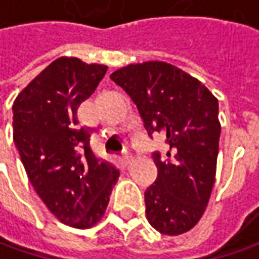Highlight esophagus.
Returning <instances> with one entry per match:
<instances>
[{
    "label": "esophagus",
    "instance_id": "34e87169",
    "mask_svg": "<svg viewBox=\"0 0 259 259\" xmlns=\"http://www.w3.org/2000/svg\"><path fill=\"white\" fill-rule=\"evenodd\" d=\"M121 161H122V164L124 165H128L131 164V161H133V157L130 154H124L121 157Z\"/></svg>",
    "mask_w": 259,
    "mask_h": 259
}]
</instances>
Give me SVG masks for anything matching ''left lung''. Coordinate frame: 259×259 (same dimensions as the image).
Returning <instances> with one entry per match:
<instances>
[{"label": "left lung", "mask_w": 259, "mask_h": 259, "mask_svg": "<svg viewBox=\"0 0 259 259\" xmlns=\"http://www.w3.org/2000/svg\"><path fill=\"white\" fill-rule=\"evenodd\" d=\"M111 79L131 96L148 135L165 137L168 151L153 158L158 170L145 190V216L163 235H182L207 206L216 174L219 104L196 77L165 62H144L115 70Z\"/></svg>", "instance_id": "1"}]
</instances>
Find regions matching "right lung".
<instances>
[{
    "label": "right lung",
    "mask_w": 259,
    "mask_h": 259,
    "mask_svg": "<svg viewBox=\"0 0 259 259\" xmlns=\"http://www.w3.org/2000/svg\"><path fill=\"white\" fill-rule=\"evenodd\" d=\"M105 65L59 57L25 86L13 105V138L35 193L62 224L77 229L104 216L119 171L98 158L77 108L94 94Z\"/></svg>",
    "instance_id": "add662e5"
}]
</instances>
